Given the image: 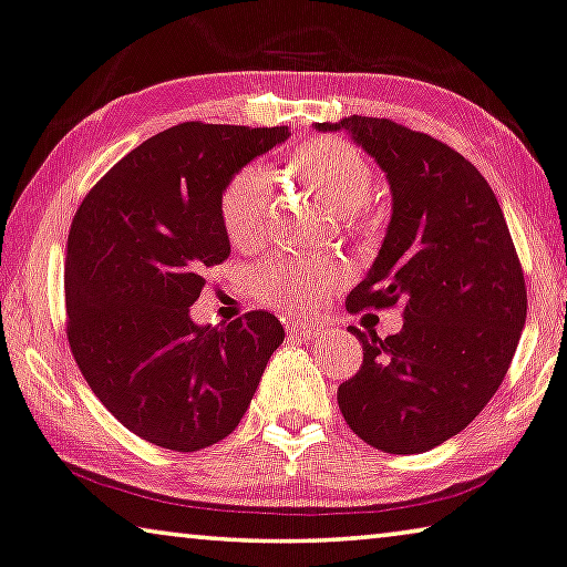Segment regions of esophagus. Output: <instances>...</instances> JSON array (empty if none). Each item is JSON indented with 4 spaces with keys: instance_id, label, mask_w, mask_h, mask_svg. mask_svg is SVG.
Masks as SVG:
<instances>
[{
    "instance_id": "34e87169",
    "label": "esophagus",
    "mask_w": 567,
    "mask_h": 567,
    "mask_svg": "<svg viewBox=\"0 0 567 567\" xmlns=\"http://www.w3.org/2000/svg\"><path fill=\"white\" fill-rule=\"evenodd\" d=\"M286 329L291 333H299L303 339H317L319 333H323V323L319 321H289L286 323Z\"/></svg>"
}]
</instances>
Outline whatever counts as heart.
Returning <instances> with one entry per match:
<instances>
[{"mask_svg":"<svg viewBox=\"0 0 567 567\" xmlns=\"http://www.w3.org/2000/svg\"><path fill=\"white\" fill-rule=\"evenodd\" d=\"M284 173L333 210L344 213L354 236L371 238L379 230V213L369 203L371 188H374V168L359 147L341 137H306L284 155ZM268 196H271L268 178L258 168L238 171L226 183L220 193V223L230 246L250 250L261 244ZM347 281V266L337 258L299 254L268 258L250 276L256 299L286 313L317 309Z\"/></svg>","mask_w":567,"mask_h":567,"instance_id":"obj_1","label":"heart"}]
</instances>
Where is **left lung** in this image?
<instances>
[{
  "label": "left lung",
  "instance_id": "left-lung-1",
  "mask_svg": "<svg viewBox=\"0 0 567 567\" xmlns=\"http://www.w3.org/2000/svg\"><path fill=\"white\" fill-rule=\"evenodd\" d=\"M347 130L392 185V220L347 311L402 306L379 339L349 327L364 361L339 386V410L371 447L416 454L460 434L503 384L527 317L525 274L489 183L454 147L386 117Z\"/></svg>",
  "mask_w": 567,
  "mask_h": 567
}]
</instances>
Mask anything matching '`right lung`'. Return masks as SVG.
<instances>
[{"instance_id":"obj_1","label":"right lung","mask_w":567,"mask_h":567,"mask_svg":"<svg viewBox=\"0 0 567 567\" xmlns=\"http://www.w3.org/2000/svg\"><path fill=\"white\" fill-rule=\"evenodd\" d=\"M286 137L289 125L181 123L130 151L74 213L64 258L74 364L107 412L157 447L226 440L281 347L274 313L198 327L190 306L230 254L223 188Z\"/></svg>"}]
</instances>
